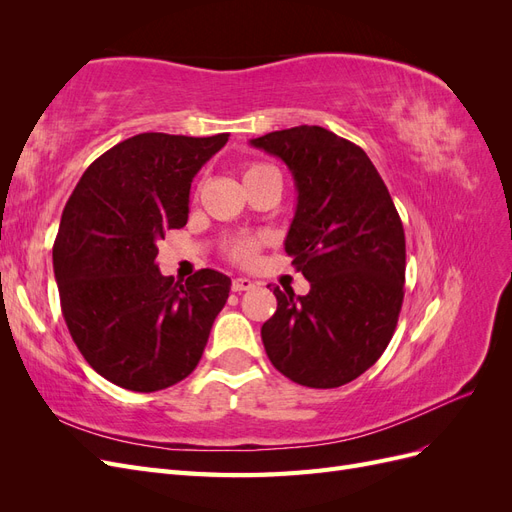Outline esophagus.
<instances>
[{
	"instance_id": "esophagus-1",
	"label": "esophagus",
	"mask_w": 512,
	"mask_h": 512,
	"mask_svg": "<svg viewBox=\"0 0 512 512\" xmlns=\"http://www.w3.org/2000/svg\"><path fill=\"white\" fill-rule=\"evenodd\" d=\"M252 288H256V284L252 280H247V277H235V280H232V290L235 292H245Z\"/></svg>"
}]
</instances>
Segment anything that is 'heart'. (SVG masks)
<instances>
[{
  "label": "heart",
  "mask_w": 512,
  "mask_h": 512,
  "mask_svg": "<svg viewBox=\"0 0 512 512\" xmlns=\"http://www.w3.org/2000/svg\"><path fill=\"white\" fill-rule=\"evenodd\" d=\"M267 168H271V166H267V164H250V166H247V168L243 170V181L254 177V175H258L260 170H267ZM258 245H260V239H258V237L237 235V237H232V239L226 241V254H228L232 260L243 262V265H245V262H252V260H254L256 252H258Z\"/></svg>",
  "instance_id": "obj_1"
}]
</instances>
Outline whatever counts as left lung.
<instances>
[{
	"mask_svg": "<svg viewBox=\"0 0 512 512\" xmlns=\"http://www.w3.org/2000/svg\"><path fill=\"white\" fill-rule=\"evenodd\" d=\"M280 158L297 188L286 254L309 292L273 288L275 314L260 335L292 382L335 389L359 378L389 346L404 303L406 235L367 153L320 126L252 138Z\"/></svg>",
	"mask_w": 512,
	"mask_h": 512,
	"instance_id": "8db88e82",
	"label": "left lung"
}]
</instances>
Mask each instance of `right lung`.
Returning a JSON list of instances; mask_svg holds the SVG:
<instances>
[{
    "label": "right lung",
    "instance_id": "right-lung-1",
    "mask_svg": "<svg viewBox=\"0 0 512 512\" xmlns=\"http://www.w3.org/2000/svg\"><path fill=\"white\" fill-rule=\"evenodd\" d=\"M228 136L136 134L89 164L61 213V312L85 361L121 389L188 378L228 299V275L200 269L181 284L156 262L166 230L188 222L192 179Z\"/></svg>",
    "mask_w": 512,
    "mask_h": 512
}]
</instances>
